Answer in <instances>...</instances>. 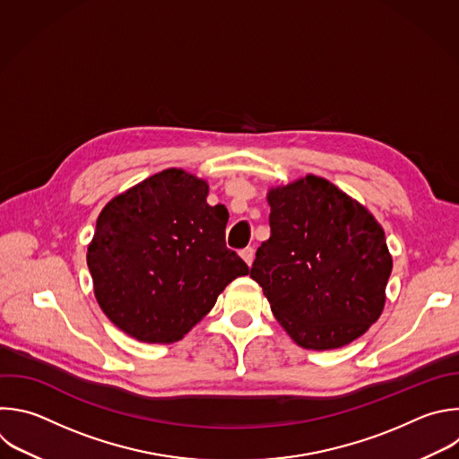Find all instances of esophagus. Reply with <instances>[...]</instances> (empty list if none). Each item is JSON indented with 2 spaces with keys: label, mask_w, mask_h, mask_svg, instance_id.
I'll return each instance as SVG.
<instances>
[{
  "label": "esophagus",
  "mask_w": 459,
  "mask_h": 459,
  "mask_svg": "<svg viewBox=\"0 0 459 459\" xmlns=\"http://www.w3.org/2000/svg\"><path fill=\"white\" fill-rule=\"evenodd\" d=\"M241 257L245 259V263L250 266L254 263V248L252 247H247L241 250Z\"/></svg>",
  "instance_id": "34e87169"
}]
</instances>
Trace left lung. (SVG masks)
Listing matches in <instances>:
<instances>
[{
    "label": "left lung",
    "mask_w": 459,
    "mask_h": 459,
    "mask_svg": "<svg viewBox=\"0 0 459 459\" xmlns=\"http://www.w3.org/2000/svg\"><path fill=\"white\" fill-rule=\"evenodd\" d=\"M270 238L250 277L288 335L307 350H335L380 317L393 261L378 221L325 178L268 193Z\"/></svg>",
    "instance_id": "left-lung-1"
}]
</instances>
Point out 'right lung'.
Returning <instances> with one entry per match:
<instances>
[{"instance_id": "1", "label": "right lung", "mask_w": 459, "mask_h": 459, "mask_svg": "<svg viewBox=\"0 0 459 459\" xmlns=\"http://www.w3.org/2000/svg\"><path fill=\"white\" fill-rule=\"evenodd\" d=\"M204 180L166 169L113 198L88 247L95 297L108 319L140 342L180 341L225 286L248 273L225 245L229 212L207 204Z\"/></svg>"}]
</instances>
